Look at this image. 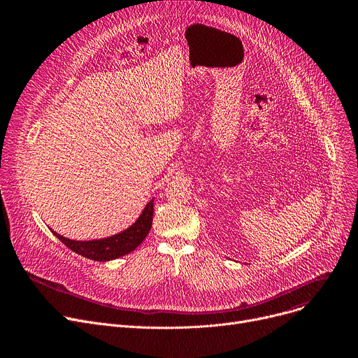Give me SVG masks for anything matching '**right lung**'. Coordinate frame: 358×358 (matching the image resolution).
I'll return each mask as SVG.
<instances>
[{
	"instance_id": "obj_1",
	"label": "right lung",
	"mask_w": 358,
	"mask_h": 358,
	"mask_svg": "<svg viewBox=\"0 0 358 358\" xmlns=\"http://www.w3.org/2000/svg\"><path fill=\"white\" fill-rule=\"evenodd\" d=\"M152 202H155V198H151L147 202V206L144 207L140 217L136 220L133 225L108 238L92 239V241H75V239L65 238L52 229L50 231H52L54 235L62 243H65L71 250L76 252L78 255H82V257L87 259L97 261V262L113 261L133 252L150 232V228L152 224V214H155V206H152Z\"/></svg>"
}]
</instances>
